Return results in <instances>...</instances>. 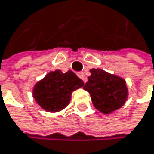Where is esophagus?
<instances>
[{"instance_id": "1", "label": "esophagus", "mask_w": 154, "mask_h": 154, "mask_svg": "<svg viewBox=\"0 0 154 154\" xmlns=\"http://www.w3.org/2000/svg\"><path fill=\"white\" fill-rule=\"evenodd\" d=\"M78 75H79V79H81L84 81V83L86 82V78H85V75H84V73H83V72H79V73H78Z\"/></svg>"}]
</instances>
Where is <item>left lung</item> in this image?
I'll use <instances>...</instances> for the list:
<instances>
[{
    "label": "left lung",
    "instance_id": "left-lung-1",
    "mask_svg": "<svg viewBox=\"0 0 154 154\" xmlns=\"http://www.w3.org/2000/svg\"><path fill=\"white\" fill-rule=\"evenodd\" d=\"M91 75L83 89L89 91L92 104L103 114H110L121 108L128 97L125 80L102 69H91Z\"/></svg>",
    "mask_w": 154,
    "mask_h": 154
}]
</instances>
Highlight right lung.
Wrapping results in <instances>:
<instances>
[{"label":"right lung","instance_id":"1","mask_svg":"<svg viewBox=\"0 0 154 154\" xmlns=\"http://www.w3.org/2000/svg\"><path fill=\"white\" fill-rule=\"evenodd\" d=\"M83 85V81L71 70L66 73L55 70L35 84L32 96L46 111L58 112L69 105L72 92Z\"/></svg>","mask_w":154,"mask_h":154}]
</instances>
